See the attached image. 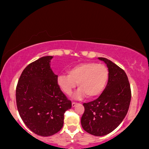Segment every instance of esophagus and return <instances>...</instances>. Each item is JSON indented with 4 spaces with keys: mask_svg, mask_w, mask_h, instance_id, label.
<instances>
[{
    "mask_svg": "<svg viewBox=\"0 0 149 149\" xmlns=\"http://www.w3.org/2000/svg\"><path fill=\"white\" fill-rule=\"evenodd\" d=\"M76 104H77V103H76V102H73L72 103V107L76 106Z\"/></svg>",
    "mask_w": 149,
    "mask_h": 149,
    "instance_id": "obj_1",
    "label": "esophagus"
}]
</instances>
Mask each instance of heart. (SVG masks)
Masks as SVG:
<instances>
[{
  "label": "heart",
  "instance_id": "1",
  "mask_svg": "<svg viewBox=\"0 0 149 149\" xmlns=\"http://www.w3.org/2000/svg\"><path fill=\"white\" fill-rule=\"evenodd\" d=\"M68 73L57 77V84L64 93L70 95L77 83L79 89L74 96L77 99L85 95L88 98L100 95L104 89L109 77L106 66L92 62L75 65L69 69Z\"/></svg>",
  "mask_w": 149,
  "mask_h": 149
}]
</instances>
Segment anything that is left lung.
<instances>
[{
  "label": "left lung",
  "mask_w": 149,
  "mask_h": 149,
  "mask_svg": "<svg viewBox=\"0 0 149 149\" xmlns=\"http://www.w3.org/2000/svg\"><path fill=\"white\" fill-rule=\"evenodd\" d=\"M107 64L109 79L102 94L92 102L84 103L81 124L84 131L97 136L113 132L126 116L130 105L132 92L124 70L104 57H99Z\"/></svg>",
  "instance_id": "obj_1"
}]
</instances>
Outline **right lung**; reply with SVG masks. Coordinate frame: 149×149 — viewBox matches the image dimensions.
Returning a JSON list of instances; mask_svg holds the SVG:
<instances>
[{
	"mask_svg": "<svg viewBox=\"0 0 149 149\" xmlns=\"http://www.w3.org/2000/svg\"><path fill=\"white\" fill-rule=\"evenodd\" d=\"M52 56H45L23 70L16 87L19 114L27 127L41 136H49L62 129L64 113L72 107L50 68Z\"/></svg>",
	"mask_w": 149,
	"mask_h": 149,
	"instance_id": "right-lung-1",
	"label": "right lung"
}]
</instances>
